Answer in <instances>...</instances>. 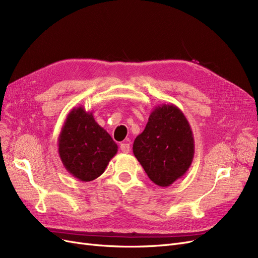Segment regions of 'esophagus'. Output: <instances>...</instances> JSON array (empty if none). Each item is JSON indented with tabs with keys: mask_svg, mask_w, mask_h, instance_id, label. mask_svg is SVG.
I'll return each instance as SVG.
<instances>
[{
	"mask_svg": "<svg viewBox=\"0 0 258 258\" xmlns=\"http://www.w3.org/2000/svg\"><path fill=\"white\" fill-rule=\"evenodd\" d=\"M120 150L122 153L128 154L130 152V144L129 143H121L120 144Z\"/></svg>",
	"mask_w": 258,
	"mask_h": 258,
	"instance_id": "obj_1",
	"label": "esophagus"
}]
</instances>
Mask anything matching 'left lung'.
<instances>
[{
	"label": "left lung",
	"mask_w": 258,
	"mask_h": 258,
	"mask_svg": "<svg viewBox=\"0 0 258 258\" xmlns=\"http://www.w3.org/2000/svg\"><path fill=\"white\" fill-rule=\"evenodd\" d=\"M134 154L151 181L160 187L173 184L189 169L195 154L192 131L174 104H161L150 115L134 142Z\"/></svg>",
	"instance_id": "left-lung-1"
}]
</instances>
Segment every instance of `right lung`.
Returning <instances> with one entry per match:
<instances>
[{
	"instance_id": "right-lung-1",
	"label": "right lung",
	"mask_w": 258,
	"mask_h": 258,
	"mask_svg": "<svg viewBox=\"0 0 258 258\" xmlns=\"http://www.w3.org/2000/svg\"><path fill=\"white\" fill-rule=\"evenodd\" d=\"M118 146L99 126L92 112L74 107L67 116L58 138L60 159L70 174L90 182L102 174Z\"/></svg>"
}]
</instances>
